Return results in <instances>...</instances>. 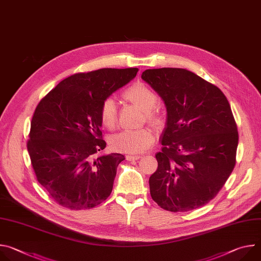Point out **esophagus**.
<instances>
[{
	"mask_svg": "<svg viewBox=\"0 0 261 261\" xmlns=\"http://www.w3.org/2000/svg\"><path fill=\"white\" fill-rule=\"evenodd\" d=\"M139 158H140V156H138V155H137V156H136V155H135V156H134V155H127V156H126V159H127V160H128V161H133V160H138V159H139Z\"/></svg>",
	"mask_w": 261,
	"mask_h": 261,
	"instance_id": "1",
	"label": "esophagus"
}]
</instances>
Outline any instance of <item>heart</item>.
<instances>
[{
	"mask_svg": "<svg viewBox=\"0 0 261 261\" xmlns=\"http://www.w3.org/2000/svg\"><path fill=\"white\" fill-rule=\"evenodd\" d=\"M123 97L127 101L137 105L145 111V118L153 125L161 123V115L156 108L158 102L157 94L146 85L136 83L123 92ZM99 117L101 124L113 129L117 124L118 113L117 105L113 99H106L100 106ZM154 141V132L150 128H141L136 130H124L110 138V145L115 151L138 154L145 151Z\"/></svg>",
	"mask_w": 261,
	"mask_h": 261,
	"instance_id": "b5f03b06",
	"label": "heart"
}]
</instances>
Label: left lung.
<instances>
[{
  "label": "left lung",
  "mask_w": 261,
  "mask_h": 261,
  "mask_svg": "<svg viewBox=\"0 0 261 261\" xmlns=\"http://www.w3.org/2000/svg\"><path fill=\"white\" fill-rule=\"evenodd\" d=\"M141 79L167 110L158 168L148 179L151 196L169 212L198 208L218 194L236 165L239 133L229 102L186 69H147Z\"/></svg>",
  "instance_id": "8db88e82"
}]
</instances>
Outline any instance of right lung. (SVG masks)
Instances as JSON below:
<instances>
[{
	"mask_svg": "<svg viewBox=\"0 0 261 261\" xmlns=\"http://www.w3.org/2000/svg\"><path fill=\"white\" fill-rule=\"evenodd\" d=\"M137 68H103L62 81L37 105L27 147L37 180L60 205L89 210L104 201L124 155H99L100 106L127 85Z\"/></svg>",
	"mask_w": 261,
	"mask_h": 261,
	"instance_id": "add662e5",
	"label": "right lung"
}]
</instances>
